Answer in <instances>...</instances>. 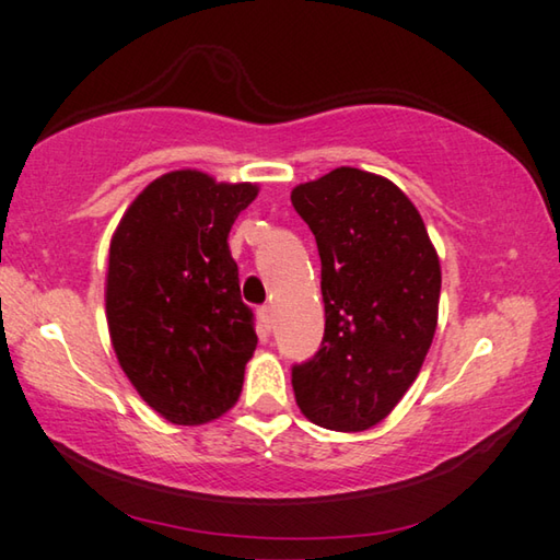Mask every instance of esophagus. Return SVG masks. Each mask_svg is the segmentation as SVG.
Returning a JSON list of instances; mask_svg holds the SVG:
<instances>
[{
    "label": "esophagus",
    "mask_w": 560,
    "mask_h": 560,
    "mask_svg": "<svg viewBox=\"0 0 560 560\" xmlns=\"http://www.w3.org/2000/svg\"><path fill=\"white\" fill-rule=\"evenodd\" d=\"M259 318H261V328H264V330H269V334H271V328H273L271 308H269V306H261V308H259Z\"/></svg>",
    "instance_id": "1"
}]
</instances>
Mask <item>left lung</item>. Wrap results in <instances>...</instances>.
Here are the masks:
<instances>
[{
    "label": "left lung",
    "mask_w": 560,
    "mask_h": 560,
    "mask_svg": "<svg viewBox=\"0 0 560 560\" xmlns=\"http://www.w3.org/2000/svg\"><path fill=\"white\" fill-rule=\"evenodd\" d=\"M314 232L326 330L318 353L293 365L301 412L318 428L363 432L402 400L438 328L442 271L415 205L358 167L293 187Z\"/></svg>",
    "instance_id": "left-lung-1"
}]
</instances>
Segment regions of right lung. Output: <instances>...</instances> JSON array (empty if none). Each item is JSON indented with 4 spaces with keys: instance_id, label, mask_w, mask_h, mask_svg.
<instances>
[{
    "instance_id": "add662e5",
    "label": "right lung",
    "mask_w": 560,
    "mask_h": 560,
    "mask_svg": "<svg viewBox=\"0 0 560 560\" xmlns=\"http://www.w3.org/2000/svg\"><path fill=\"white\" fill-rule=\"evenodd\" d=\"M257 192L175 170L132 200L110 240L113 350L138 395L173 424H205L240 400L257 334L226 236Z\"/></svg>"
}]
</instances>
